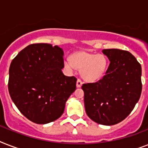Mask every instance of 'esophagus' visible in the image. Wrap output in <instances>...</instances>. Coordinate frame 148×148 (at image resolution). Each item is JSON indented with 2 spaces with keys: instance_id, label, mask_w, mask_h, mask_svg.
Wrapping results in <instances>:
<instances>
[{
  "instance_id": "1",
  "label": "esophagus",
  "mask_w": 148,
  "mask_h": 148,
  "mask_svg": "<svg viewBox=\"0 0 148 148\" xmlns=\"http://www.w3.org/2000/svg\"><path fill=\"white\" fill-rule=\"evenodd\" d=\"M82 84H83V82H82V81H81V79H77V88H81V86H82Z\"/></svg>"
}]
</instances>
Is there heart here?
<instances>
[{
    "label": "heart",
    "mask_w": 148,
    "mask_h": 148,
    "mask_svg": "<svg viewBox=\"0 0 148 148\" xmlns=\"http://www.w3.org/2000/svg\"><path fill=\"white\" fill-rule=\"evenodd\" d=\"M65 66L70 69L75 67L81 70V75L88 81H96L105 74L108 60L104 55L80 51L71 56V61L65 60Z\"/></svg>",
    "instance_id": "1"
}]
</instances>
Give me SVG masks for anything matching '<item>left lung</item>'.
Here are the masks:
<instances>
[{"mask_svg": "<svg viewBox=\"0 0 148 148\" xmlns=\"http://www.w3.org/2000/svg\"><path fill=\"white\" fill-rule=\"evenodd\" d=\"M110 60L105 75L95 83L84 84L87 114L97 124L114 125L128 116L142 90L141 66L127 51L104 49Z\"/></svg>", "mask_w": 148, "mask_h": 148, "instance_id": "obj_1", "label": "left lung"}]
</instances>
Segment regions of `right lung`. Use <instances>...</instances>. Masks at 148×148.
I'll return each mask as SVG.
<instances>
[{
  "instance_id": "1",
  "label": "right lung",
  "mask_w": 148,
  "mask_h": 148,
  "mask_svg": "<svg viewBox=\"0 0 148 148\" xmlns=\"http://www.w3.org/2000/svg\"><path fill=\"white\" fill-rule=\"evenodd\" d=\"M64 51L49 44H34L10 64L8 90L18 110L31 121L44 124L62 115L76 90L77 78L63 74Z\"/></svg>"
}]
</instances>
